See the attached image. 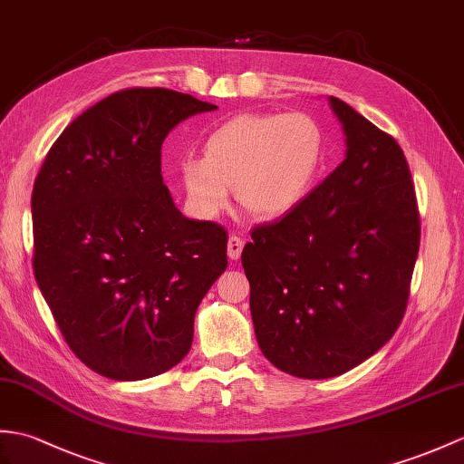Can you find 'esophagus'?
<instances>
[{"instance_id": "34e87169", "label": "esophagus", "mask_w": 464, "mask_h": 464, "mask_svg": "<svg viewBox=\"0 0 464 464\" xmlns=\"http://www.w3.org/2000/svg\"><path fill=\"white\" fill-rule=\"evenodd\" d=\"M243 246H245V239L239 235H231L229 241H227V255L229 258H239L243 253Z\"/></svg>"}]
</instances>
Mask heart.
<instances>
[{
    "label": "heart",
    "instance_id": "heart-1",
    "mask_svg": "<svg viewBox=\"0 0 464 464\" xmlns=\"http://www.w3.org/2000/svg\"><path fill=\"white\" fill-rule=\"evenodd\" d=\"M324 161V130L314 116L293 112L239 114L213 130L201 160L181 161L191 209L215 218L229 203L258 219H273L306 196Z\"/></svg>",
    "mask_w": 464,
    "mask_h": 464
}]
</instances>
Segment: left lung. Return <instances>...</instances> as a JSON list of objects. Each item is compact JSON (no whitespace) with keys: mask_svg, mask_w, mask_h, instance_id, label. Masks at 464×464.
Returning a JSON list of instances; mask_svg holds the SVG:
<instances>
[{"mask_svg":"<svg viewBox=\"0 0 464 464\" xmlns=\"http://www.w3.org/2000/svg\"><path fill=\"white\" fill-rule=\"evenodd\" d=\"M346 158L283 219L251 231L241 263L265 358L326 380L400 328L421 241L415 186L392 134L330 96Z\"/></svg>","mask_w":464,"mask_h":464,"instance_id":"8db88e82","label":"left lung"}]
</instances>
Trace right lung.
<instances>
[{"mask_svg": "<svg viewBox=\"0 0 464 464\" xmlns=\"http://www.w3.org/2000/svg\"><path fill=\"white\" fill-rule=\"evenodd\" d=\"M215 109L169 89L118 91L64 128L35 178V281L72 353L104 378H154L186 358L227 268V229L183 218L161 179L171 128Z\"/></svg>", "mask_w": 464, "mask_h": 464, "instance_id": "1", "label": "right lung"}]
</instances>
